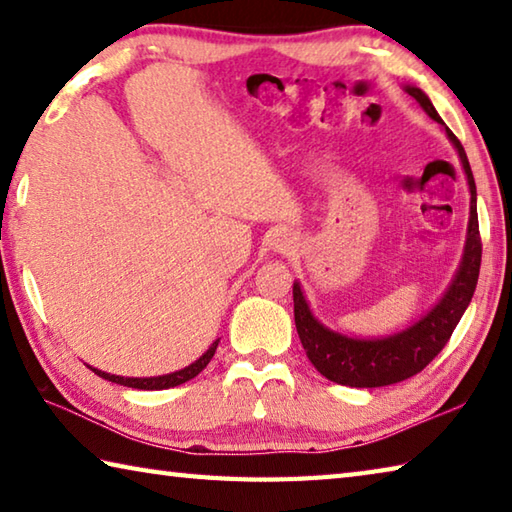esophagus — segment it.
<instances>
[{
  "label": "esophagus",
  "instance_id": "obj_1",
  "mask_svg": "<svg viewBox=\"0 0 512 512\" xmlns=\"http://www.w3.org/2000/svg\"><path fill=\"white\" fill-rule=\"evenodd\" d=\"M293 237H290L288 233H282V230H279V233H275L273 235V239H270V248L275 250V253H288L290 248H293Z\"/></svg>",
  "mask_w": 512,
  "mask_h": 512
}]
</instances>
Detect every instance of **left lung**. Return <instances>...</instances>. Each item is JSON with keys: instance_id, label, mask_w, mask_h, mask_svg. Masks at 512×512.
<instances>
[{"instance_id": "8db88e82", "label": "left lung", "mask_w": 512, "mask_h": 512, "mask_svg": "<svg viewBox=\"0 0 512 512\" xmlns=\"http://www.w3.org/2000/svg\"><path fill=\"white\" fill-rule=\"evenodd\" d=\"M404 90L424 108V113L430 119H435V122L444 128L450 144L457 150L459 162H462L470 190V217L464 255L462 262H459V268L455 270L453 282L446 288L442 299H439L424 317H419L415 324H410L408 328L399 330V333L386 337L366 339L330 330L313 315V310H310L304 297L302 284H293L295 326L310 364H313L326 379H330V382L342 386H390L404 382V379L417 375L419 370H424L437 357L439 350L446 346L455 326L459 324V319L466 313L477 286L479 264H482V239H479L477 222V188L466 150L453 135V130H450L444 124V119L439 117L433 102H430L422 88L408 84L404 86Z\"/></svg>"}]
</instances>
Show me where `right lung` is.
<instances>
[{"mask_svg":"<svg viewBox=\"0 0 512 512\" xmlns=\"http://www.w3.org/2000/svg\"><path fill=\"white\" fill-rule=\"evenodd\" d=\"M217 344H219V339H215V342L208 346L206 353L199 357V359H195L193 364L182 368V370H175V373H168V375H157V377H122V375L104 373V370L93 368V366H88V368L93 370L95 375H99L102 379H108V382H113V384H122V386L137 388V390H164V388H173V386L184 384V382H188V379H193V377H197L199 373H202V370L208 366L210 359H213L215 350H217Z\"/></svg>","mask_w":512,"mask_h":512,"instance_id":"obj_1","label":"right lung"}]
</instances>
